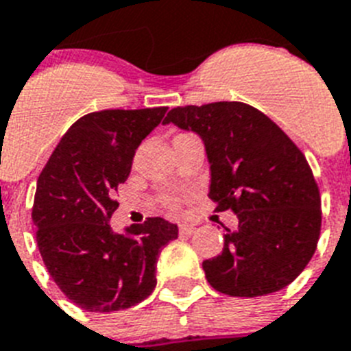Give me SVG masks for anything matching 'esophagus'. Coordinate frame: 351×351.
Listing matches in <instances>:
<instances>
[{
	"label": "esophagus",
	"mask_w": 351,
	"mask_h": 351,
	"mask_svg": "<svg viewBox=\"0 0 351 351\" xmlns=\"http://www.w3.org/2000/svg\"><path fill=\"white\" fill-rule=\"evenodd\" d=\"M178 232H180V235H193L194 232H196V226L189 225V223H182V225L178 226Z\"/></svg>",
	"instance_id": "obj_1"
}]
</instances>
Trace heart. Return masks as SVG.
<instances>
[{"label":"heart","mask_w":351,"mask_h":351,"mask_svg":"<svg viewBox=\"0 0 351 351\" xmlns=\"http://www.w3.org/2000/svg\"><path fill=\"white\" fill-rule=\"evenodd\" d=\"M171 205H173V207H175V205H176V202H171Z\"/></svg>","instance_id":"1"}]
</instances>
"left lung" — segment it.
<instances>
[{
	"mask_svg": "<svg viewBox=\"0 0 351 351\" xmlns=\"http://www.w3.org/2000/svg\"><path fill=\"white\" fill-rule=\"evenodd\" d=\"M164 123L193 130L210 164L208 198L232 210L217 257L203 261L207 282L228 296H264L289 285L316 252L321 196L302 149L252 105L216 101L171 108Z\"/></svg>",
	"mask_w": 351,
	"mask_h": 351,
	"instance_id": "8db88e82",
	"label": "left lung"
}]
</instances>
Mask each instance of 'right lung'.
Here are the masks:
<instances>
[{
    "label": "right lung",
    "mask_w": 351,
    "mask_h": 351,
    "mask_svg": "<svg viewBox=\"0 0 351 351\" xmlns=\"http://www.w3.org/2000/svg\"><path fill=\"white\" fill-rule=\"evenodd\" d=\"M167 107L90 112L71 125L40 171L32 219L44 266L71 302L89 312L130 308L153 293L162 248L178 228L162 217L114 234L116 191L135 149Z\"/></svg>",
    "instance_id": "add662e5"
}]
</instances>
